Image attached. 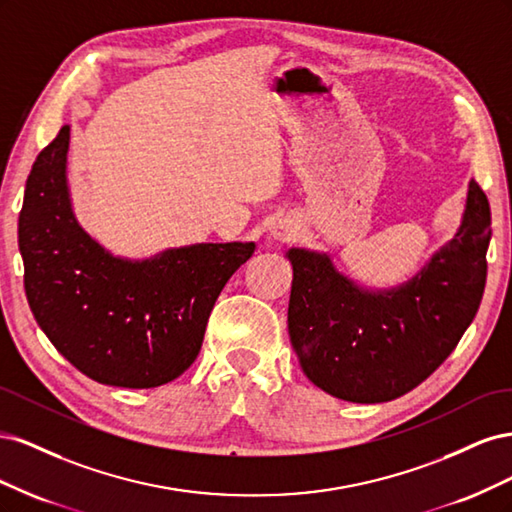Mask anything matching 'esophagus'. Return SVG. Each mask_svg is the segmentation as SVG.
<instances>
[{
    "label": "esophagus",
    "mask_w": 512,
    "mask_h": 512,
    "mask_svg": "<svg viewBox=\"0 0 512 512\" xmlns=\"http://www.w3.org/2000/svg\"><path fill=\"white\" fill-rule=\"evenodd\" d=\"M297 232H299V226L292 218H277L271 224V239L273 241H280V243L292 241L294 237H297Z\"/></svg>",
    "instance_id": "34e87169"
}]
</instances>
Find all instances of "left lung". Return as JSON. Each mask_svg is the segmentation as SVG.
<instances>
[{
    "label": "left lung",
    "mask_w": 512,
    "mask_h": 512,
    "mask_svg": "<svg viewBox=\"0 0 512 512\" xmlns=\"http://www.w3.org/2000/svg\"><path fill=\"white\" fill-rule=\"evenodd\" d=\"M491 211L472 179L451 241L410 280L367 288L329 252L290 247L288 333L303 374L352 404H382L427 380L472 324L487 280Z\"/></svg>",
    "instance_id": "left-lung-1"
}]
</instances>
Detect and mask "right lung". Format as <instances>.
Wrapping results in <instances>:
<instances>
[{"mask_svg": "<svg viewBox=\"0 0 512 512\" xmlns=\"http://www.w3.org/2000/svg\"><path fill=\"white\" fill-rule=\"evenodd\" d=\"M70 126L36 158L19 215L25 294L61 356L123 389L179 378L203 346L215 299L256 243H192L123 258L89 235L68 183Z\"/></svg>", "mask_w": 512, "mask_h": 512, "instance_id": "obj_1", "label": "right lung"}]
</instances>
